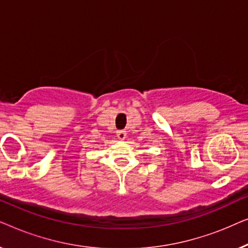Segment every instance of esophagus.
Segmentation results:
<instances>
[{"label":"esophagus","instance_id":"esophagus-1","mask_svg":"<svg viewBox=\"0 0 248 248\" xmlns=\"http://www.w3.org/2000/svg\"><path fill=\"white\" fill-rule=\"evenodd\" d=\"M117 138L120 139V140H125V139H126V132L117 131Z\"/></svg>","mask_w":248,"mask_h":248}]
</instances>
